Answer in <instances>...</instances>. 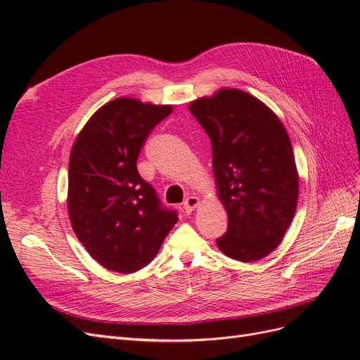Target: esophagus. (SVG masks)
<instances>
[{"label": "esophagus", "instance_id": "esophagus-1", "mask_svg": "<svg viewBox=\"0 0 360 360\" xmlns=\"http://www.w3.org/2000/svg\"><path fill=\"white\" fill-rule=\"evenodd\" d=\"M198 205H200L198 197H189V198H186V201H184V212L192 213Z\"/></svg>", "mask_w": 360, "mask_h": 360}]
</instances>
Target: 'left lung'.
Wrapping results in <instances>:
<instances>
[{
    "instance_id": "8db88e82",
    "label": "left lung",
    "mask_w": 360,
    "mask_h": 360,
    "mask_svg": "<svg viewBox=\"0 0 360 360\" xmlns=\"http://www.w3.org/2000/svg\"><path fill=\"white\" fill-rule=\"evenodd\" d=\"M189 111L210 136L217 198L228 214L217 248L242 263L267 257L284 238L299 198L284 124L255 96L226 86L192 101Z\"/></svg>"
}]
</instances>
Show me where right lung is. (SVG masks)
Masks as SVG:
<instances>
[{
	"label": "right lung",
	"instance_id": "obj_1",
	"mask_svg": "<svg viewBox=\"0 0 360 360\" xmlns=\"http://www.w3.org/2000/svg\"><path fill=\"white\" fill-rule=\"evenodd\" d=\"M172 105L118 97L76 136L69 160L68 212L76 237L97 263L118 274L146 267L177 222L141 179L136 159Z\"/></svg>",
	"mask_w": 360,
	"mask_h": 360
}]
</instances>
